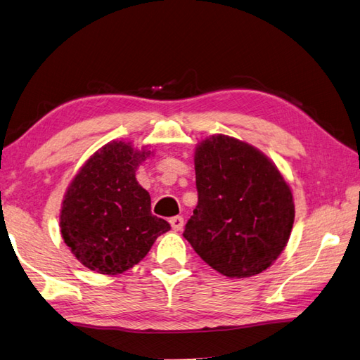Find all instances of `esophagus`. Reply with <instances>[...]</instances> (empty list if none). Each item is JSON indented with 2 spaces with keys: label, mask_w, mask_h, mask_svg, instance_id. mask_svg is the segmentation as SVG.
<instances>
[{
  "label": "esophagus",
  "mask_w": 360,
  "mask_h": 360,
  "mask_svg": "<svg viewBox=\"0 0 360 360\" xmlns=\"http://www.w3.org/2000/svg\"><path fill=\"white\" fill-rule=\"evenodd\" d=\"M170 225L174 231H181L184 227V218L182 216H174V218H170Z\"/></svg>",
  "instance_id": "34e87169"
}]
</instances>
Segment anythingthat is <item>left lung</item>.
Masks as SVG:
<instances>
[{"label":"left lung","instance_id":"1","mask_svg":"<svg viewBox=\"0 0 360 360\" xmlns=\"http://www.w3.org/2000/svg\"><path fill=\"white\" fill-rule=\"evenodd\" d=\"M195 172L198 205L184 238L227 278L265 271L293 229L295 199L287 179L261 150L222 133L198 142Z\"/></svg>","mask_w":360,"mask_h":360}]
</instances>
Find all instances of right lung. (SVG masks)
Listing matches in <instances>:
<instances>
[{"instance_id": "right-lung-1", "label": "right lung", "mask_w": 360, "mask_h": 360, "mask_svg": "<svg viewBox=\"0 0 360 360\" xmlns=\"http://www.w3.org/2000/svg\"><path fill=\"white\" fill-rule=\"evenodd\" d=\"M153 152L148 146L110 141L82 164L67 187L60 230L72 255L99 274H120L146 257L170 224L152 214L148 191L136 170Z\"/></svg>"}]
</instances>
